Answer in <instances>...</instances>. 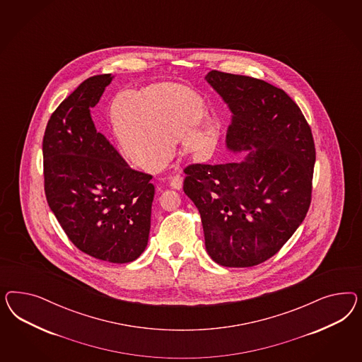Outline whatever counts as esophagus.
Masks as SVG:
<instances>
[{"label": "esophagus", "instance_id": "esophagus-1", "mask_svg": "<svg viewBox=\"0 0 362 362\" xmlns=\"http://www.w3.org/2000/svg\"><path fill=\"white\" fill-rule=\"evenodd\" d=\"M170 186L175 188V189H180L182 186H183V177H182V175L176 174V175L173 176L171 180H170Z\"/></svg>", "mask_w": 362, "mask_h": 362}]
</instances>
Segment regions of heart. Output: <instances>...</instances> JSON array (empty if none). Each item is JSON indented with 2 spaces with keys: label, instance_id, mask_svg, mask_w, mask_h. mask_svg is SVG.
I'll list each match as a JSON object with an SVG mask.
<instances>
[{
  "label": "heart",
  "instance_id": "heart-1",
  "mask_svg": "<svg viewBox=\"0 0 362 362\" xmlns=\"http://www.w3.org/2000/svg\"><path fill=\"white\" fill-rule=\"evenodd\" d=\"M197 95L176 83H153L121 90L110 99L107 121L122 156L144 171H156L174 155L175 141L183 153L203 160L215 148L218 121H203Z\"/></svg>",
  "mask_w": 362,
  "mask_h": 362
}]
</instances>
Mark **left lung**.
I'll list each match as a JSON object with an SVG mask.
<instances>
[{"mask_svg":"<svg viewBox=\"0 0 362 362\" xmlns=\"http://www.w3.org/2000/svg\"><path fill=\"white\" fill-rule=\"evenodd\" d=\"M112 81H83L55 109L45 130V194L70 241L90 256L130 263L147 247L155 187L132 170L90 115Z\"/></svg>","mask_w":362,"mask_h":362,"instance_id":"1","label":"left lung"}]
</instances>
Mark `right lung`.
Segmentation results:
<instances>
[{
	"label": "right lung",
	"instance_id": "1",
	"mask_svg": "<svg viewBox=\"0 0 362 362\" xmlns=\"http://www.w3.org/2000/svg\"><path fill=\"white\" fill-rule=\"evenodd\" d=\"M206 81L232 112L226 165L185 168L183 189L202 218L206 250L223 267L264 263L305 219L316 150L303 112L281 88L212 70Z\"/></svg>",
	"mask_w": 362,
	"mask_h": 362
}]
</instances>
